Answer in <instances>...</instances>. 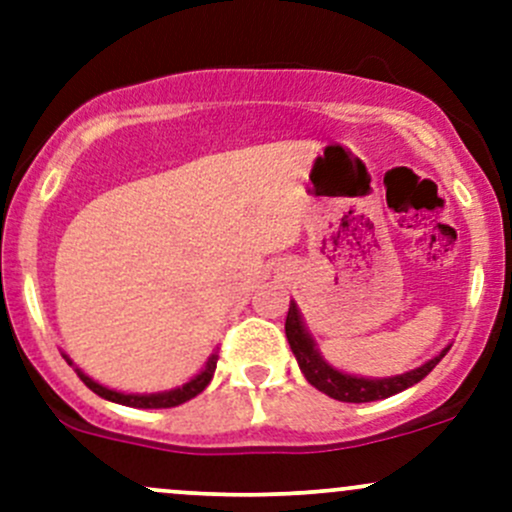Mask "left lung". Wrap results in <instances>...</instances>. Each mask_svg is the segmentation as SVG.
Returning a JSON list of instances; mask_svg holds the SVG:
<instances>
[{"mask_svg": "<svg viewBox=\"0 0 512 512\" xmlns=\"http://www.w3.org/2000/svg\"><path fill=\"white\" fill-rule=\"evenodd\" d=\"M285 334L292 354L297 356V364L302 369L304 379L319 389L322 394L332 396L337 401H347V404H366V401H379L389 399V396L399 394V391L409 389V386L418 384L423 376H428L433 371V366L443 359L448 352V347L441 354L433 356L426 364L416 366V369L406 371V374L389 376V379H364V376H352L342 374L334 366H329L322 359V354L317 352V344L309 337V332L304 329L302 314H299L297 304H289L287 322H285Z\"/></svg>", "mask_w": 512, "mask_h": 512, "instance_id": "obj_1", "label": "left lung"}]
</instances>
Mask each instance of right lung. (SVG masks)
Listing matches in <instances>:
<instances>
[{
  "instance_id": "right-lung-1",
  "label": "right lung",
  "mask_w": 512,
  "mask_h": 512,
  "mask_svg": "<svg viewBox=\"0 0 512 512\" xmlns=\"http://www.w3.org/2000/svg\"><path fill=\"white\" fill-rule=\"evenodd\" d=\"M64 359L69 361V364H74V361H71L66 354H64ZM215 366H218V354L210 356L208 364H205V369L200 371L198 376H193L188 384L178 386V389H173V391H163V394H121V391H113V389H106V386L96 384V381L89 379V376H86L81 369H76V374H79V379L84 381V384L89 386L94 394L101 396V399L113 401V404L133 406V409H170V406H180V404H185V401L193 399V396H198L200 391L210 384V379H213Z\"/></svg>"
}]
</instances>
